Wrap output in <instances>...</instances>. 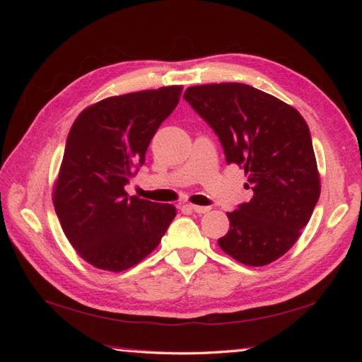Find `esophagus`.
I'll return each instance as SVG.
<instances>
[{
  "label": "esophagus",
  "mask_w": 362,
  "mask_h": 362,
  "mask_svg": "<svg viewBox=\"0 0 362 362\" xmlns=\"http://www.w3.org/2000/svg\"><path fill=\"white\" fill-rule=\"evenodd\" d=\"M189 210H193L194 213H199V214H204L206 211H210V206H201V205H187Z\"/></svg>",
  "instance_id": "1"
}]
</instances>
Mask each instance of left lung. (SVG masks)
Here are the masks:
<instances>
[{"label": "left lung", "mask_w": 362, "mask_h": 362, "mask_svg": "<svg viewBox=\"0 0 362 362\" xmlns=\"http://www.w3.org/2000/svg\"><path fill=\"white\" fill-rule=\"evenodd\" d=\"M185 101L209 122L227 163L247 175L249 202L227 213L230 230L219 247L245 266L283 257L308 224L320 196L310 127L294 107L245 83L187 88Z\"/></svg>", "instance_id": "1"}]
</instances>
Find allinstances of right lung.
Returning a JSON list of instances; mask_svg holds the SVG:
<instances>
[{"label": "right lung", "instance_id": "right-lung-1", "mask_svg": "<svg viewBox=\"0 0 362 362\" xmlns=\"http://www.w3.org/2000/svg\"><path fill=\"white\" fill-rule=\"evenodd\" d=\"M182 95L180 86L105 98L68 134L52 202L68 241L87 263L122 272L157 247L175 206L129 196L148 146Z\"/></svg>", "mask_w": 362, "mask_h": 362}]
</instances>
